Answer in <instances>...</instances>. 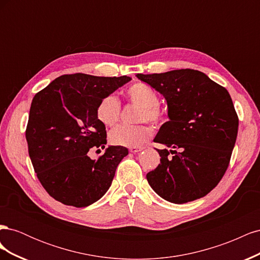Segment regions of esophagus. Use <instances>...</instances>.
I'll return each instance as SVG.
<instances>
[{
  "label": "esophagus",
  "mask_w": 260,
  "mask_h": 260,
  "mask_svg": "<svg viewBox=\"0 0 260 260\" xmlns=\"http://www.w3.org/2000/svg\"><path fill=\"white\" fill-rule=\"evenodd\" d=\"M142 147H136V146H132V147H130L129 148V151L131 152V153H133V154H137V153H139V152H141L142 151Z\"/></svg>",
  "instance_id": "1"
}]
</instances>
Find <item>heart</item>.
<instances>
[{"label": "heart", "instance_id": "heart-1", "mask_svg": "<svg viewBox=\"0 0 260 260\" xmlns=\"http://www.w3.org/2000/svg\"><path fill=\"white\" fill-rule=\"evenodd\" d=\"M125 96L131 103L139 105L138 121L148 120L151 122H157L161 118V111L158 106L159 96L157 92L143 82H138L129 86L125 91ZM120 103L118 99L108 94L100 101L96 107L98 119L105 125H114L120 116ZM152 136V128L147 124L138 125H117L111 130L108 135L109 142L114 145L119 146H140Z\"/></svg>", "mask_w": 260, "mask_h": 260}]
</instances>
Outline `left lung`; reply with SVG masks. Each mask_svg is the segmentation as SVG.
<instances>
[{"label": "left lung", "mask_w": 260, "mask_h": 260, "mask_svg": "<svg viewBox=\"0 0 260 260\" xmlns=\"http://www.w3.org/2000/svg\"><path fill=\"white\" fill-rule=\"evenodd\" d=\"M137 77L162 94L168 106L169 120L154 142L170 149L156 148L160 164L146 175L148 184L175 204L207 195L222 179L237 141L239 118L229 92L194 69Z\"/></svg>", "instance_id": "left-lung-1"}]
</instances>
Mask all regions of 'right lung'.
Returning <instances> with one entry per match:
<instances>
[{
	"label": "right lung",
	"instance_id": "obj_1",
	"mask_svg": "<svg viewBox=\"0 0 260 260\" xmlns=\"http://www.w3.org/2000/svg\"><path fill=\"white\" fill-rule=\"evenodd\" d=\"M130 80L127 76L64 75L35 95L26 129L28 151L39 181L53 199L86 207L107 192L129 152L112 145L98 160L88 156L92 147L105 148L107 143L96 107Z\"/></svg>",
	"mask_w": 260,
	"mask_h": 260
}]
</instances>
